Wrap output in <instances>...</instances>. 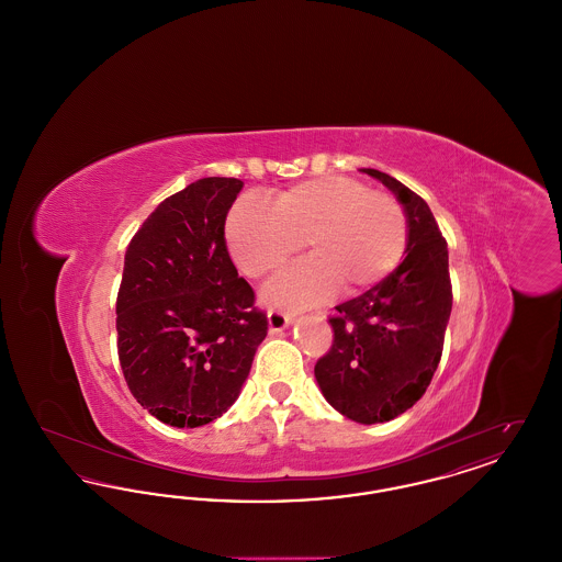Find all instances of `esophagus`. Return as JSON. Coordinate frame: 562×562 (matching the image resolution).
Listing matches in <instances>:
<instances>
[{"mask_svg":"<svg viewBox=\"0 0 562 562\" xmlns=\"http://www.w3.org/2000/svg\"><path fill=\"white\" fill-rule=\"evenodd\" d=\"M291 322H293V314H289V312H280V310H269L268 312V324L271 333H278V330L286 328Z\"/></svg>","mask_w":562,"mask_h":562,"instance_id":"1","label":"esophagus"}]
</instances>
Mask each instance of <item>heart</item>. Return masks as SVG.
<instances>
[{"label": "heart", "mask_w": 562, "mask_h": 562, "mask_svg": "<svg viewBox=\"0 0 562 562\" xmlns=\"http://www.w3.org/2000/svg\"><path fill=\"white\" fill-rule=\"evenodd\" d=\"M406 236L396 198L335 175L284 189L271 206L244 198L225 223L227 248L250 278L282 268L305 240L312 257L263 289L268 303L284 307L324 301L341 284L348 293L371 289L401 263Z\"/></svg>", "instance_id": "obj_1"}]
</instances>
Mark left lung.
Returning a JSON list of instances; mask_svg holds the SVG:
<instances>
[{
    "mask_svg": "<svg viewBox=\"0 0 562 562\" xmlns=\"http://www.w3.org/2000/svg\"><path fill=\"white\" fill-rule=\"evenodd\" d=\"M362 172L401 202L406 250L371 291L335 307V339L314 374L333 408L371 426L398 417L426 394L442 356L453 291L447 240L426 200L385 172Z\"/></svg>",
    "mask_w": 562,
    "mask_h": 562,
    "instance_id": "1",
    "label": "left lung"
}]
</instances>
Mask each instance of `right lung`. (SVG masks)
I'll use <instances>...</instances> for the list:
<instances>
[{
	"mask_svg": "<svg viewBox=\"0 0 562 562\" xmlns=\"http://www.w3.org/2000/svg\"><path fill=\"white\" fill-rule=\"evenodd\" d=\"M240 179L209 177L166 198L134 234L115 305L117 356L136 402L200 428L238 401L268 318L225 244Z\"/></svg>",
	"mask_w": 562,
	"mask_h": 562,
	"instance_id": "obj_1",
	"label": "right lung"
}]
</instances>
